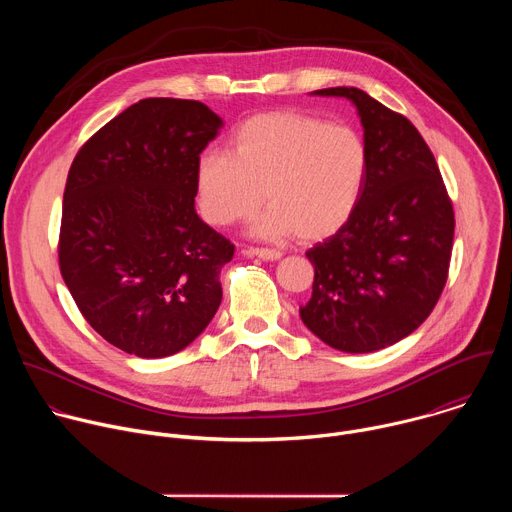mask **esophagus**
I'll use <instances>...</instances> for the list:
<instances>
[{
    "label": "esophagus",
    "instance_id": "esophagus-1",
    "mask_svg": "<svg viewBox=\"0 0 512 512\" xmlns=\"http://www.w3.org/2000/svg\"><path fill=\"white\" fill-rule=\"evenodd\" d=\"M247 257H259L263 261H277L281 257V251L277 249H265V247H247L243 249Z\"/></svg>",
    "mask_w": 512,
    "mask_h": 512
}]
</instances>
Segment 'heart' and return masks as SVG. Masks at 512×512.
<instances>
[{"mask_svg":"<svg viewBox=\"0 0 512 512\" xmlns=\"http://www.w3.org/2000/svg\"><path fill=\"white\" fill-rule=\"evenodd\" d=\"M369 166V145L350 125L296 111L261 113L235 131L229 154L198 160V206L206 223L231 227L249 221L267 196L259 235L320 241L354 216Z\"/></svg>","mask_w":512,"mask_h":512,"instance_id":"1","label":"heart"}]
</instances>
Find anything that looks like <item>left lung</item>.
<instances>
[{
	"label": "left lung",
	"instance_id": "left-lung-1",
	"mask_svg": "<svg viewBox=\"0 0 512 512\" xmlns=\"http://www.w3.org/2000/svg\"><path fill=\"white\" fill-rule=\"evenodd\" d=\"M369 145L367 186L350 221L306 257L314 265L304 324L342 352H373L417 330L440 300L454 245V206L417 127L354 87Z\"/></svg>",
	"mask_w": 512,
	"mask_h": 512
}]
</instances>
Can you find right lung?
I'll return each instance as SVG.
<instances>
[{"instance_id": "1", "label": "right lung", "mask_w": 512, "mask_h": 512, "mask_svg": "<svg viewBox=\"0 0 512 512\" xmlns=\"http://www.w3.org/2000/svg\"><path fill=\"white\" fill-rule=\"evenodd\" d=\"M221 127L200 101L143 99L72 160L60 273L91 328L127 354L180 352L221 306L235 245L194 210L196 164Z\"/></svg>"}]
</instances>
